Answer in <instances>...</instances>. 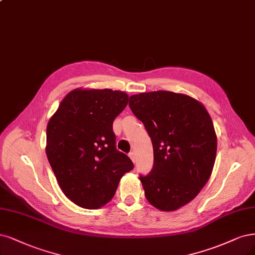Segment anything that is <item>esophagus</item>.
Returning <instances> with one entry per match:
<instances>
[{"label":"esophagus","mask_w":255,"mask_h":255,"mask_svg":"<svg viewBox=\"0 0 255 255\" xmlns=\"http://www.w3.org/2000/svg\"><path fill=\"white\" fill-rule=\"evenodd\" d=\"M128 156H129V158L131 159V161L135 162V153L134 152H129Z\"/></svg>","instance_id":"1"}]
</instances>
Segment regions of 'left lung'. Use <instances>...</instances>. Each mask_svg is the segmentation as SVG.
<instances>
[{"mask_svg":"<svg viewBox=\"0 0 255 255\" xmlns=\"http://www.w3.org/2000/svg\"><path fill=\"white\" fill-rule=\"evenodd\" d=\"M128 105L153 144V169L139 176L144 195L161 211H175L211 176L217 148L212 119L199 101L166 91L133 95Z\"/></svg>","mask_w":255,"mask_h":255,"instance_id":"obj_1","label":"left lung"}]
</instances>
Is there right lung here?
<instances>
[{"instance_id": "obj_1", "label": "right lung", "mask_w": 255, "mask_h": 255, "mask_svg": "<svg viewBox=\"0 0 255 255\" xmlns=\"http://www.w3.org/2000/svg\"><path fill=\"white\" fill-rule=\"evenodd\" d=\"M119 91L68 93L46 128V155L61 190L77 206L98 209L115 195L134 164L116 148L113 122L128 105Z\"/></svg>"}]
</instances>
